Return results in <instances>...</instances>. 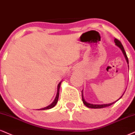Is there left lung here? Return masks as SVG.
Returning a JSON list of instances; mask_svg holds the SVG:
<instances>
[{"label": "left lung", "mask_w": 135, "mask_h": 135, "mask_svg": "<svg viewBox=\"0 0 135 135\" xmlns=\"http://www.w3.org/2000/svg\"><path fill=\"white\" fill-rule=\"evenodd\" d=\"M114 42H115V44L116 45V46H117L119 48V49H120L121 50V51H122L123 54V55H124V57H125V59H126V62H127V64H129L128 59V57H127V56H126V54L125 51H124L123 46V45L121 44V42L119 41V40H118L117 39H114ZM128 68H129V65H128ZM83 91H81V92H82V100H83V103H84V105L87 106V107L89 108H94V109H96V108H105V107H108V106H109L112 105L113 104H114V103H116V101H118L119 99H121V98L123 96V94H124V93L123 94V95L121 96V97L119 98L118 99V100H116V101H114V102H113V103H109V104H91V103H89L86 102V101H85V99H84V96H83Z\"/></svg>", "instance_id": "8db88e82"}]
</instances>
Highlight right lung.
Returning a JSON list of instances; mask_svg holds the SVG:
<instances>
[{"label":"right lung","mask_w":135,"mask_h":135,"mask_svg":"<svg viewBox=\"0 0 135 135\" xmlns=\"http://www.w3.org/2000/svg\"><path fill=\"white\" fill-rule=\"evenodd\" d=\"M61 83H62V81H61V82H60L59 84H58V85H57V94H56V98H55L54 101H53V102L51 103V104H50V105L46 106V107H45V108H41V109H39V110H45V109H51V108H52L53 107H54V106H56V104H57V101H58V98H59V88H60V86H61Z\"/></svg>","instance_id":"right-lung-1"}]
</instances>
